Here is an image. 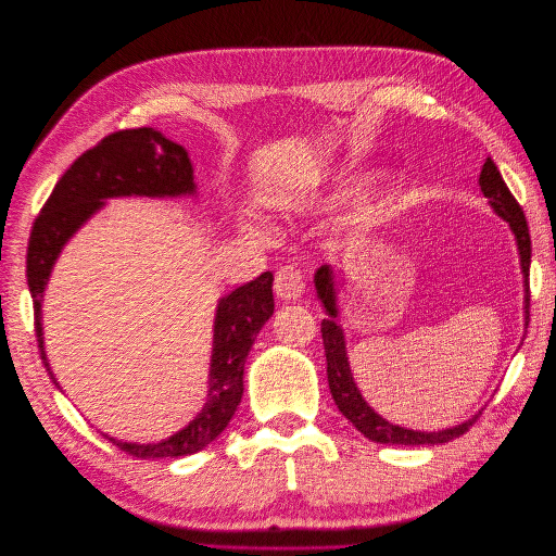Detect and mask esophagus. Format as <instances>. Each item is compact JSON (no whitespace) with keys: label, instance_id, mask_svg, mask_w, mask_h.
I'll use <instances>...</instances> for the list:
<instances>
[{"label":"esophagus","instance_id":"1","mask_svg":"<svg viewBox=\"0 0 556 556\" xmlns=\"http://www.w3.org/2000/svg\"><path fill=\"white\" fill-rule=\"evenodd\" d=\"M274 290L285 302H294L304 292V278L296 266H280L276 271Z\"/></svg>","mask_w":556,"mask_h":556}]
</instances>
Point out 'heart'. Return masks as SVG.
<instances>
[{
    "mask_svg": "<svg viewBox=\"0 0 556 556\" xmlns=\"http://www.w3.org/2000/svg\"><path fill=\"white\" fill-rule=\"evenodd\" d=\"M381 213V207L379 205H369V207H365V219H377V215Z\"/></svg>",
    "mask_w": 556,
    "mask_h": 556,
    "instance_id": "obj_1",
    "label": "heart"
}]
</instances>
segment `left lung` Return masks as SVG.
<instances>
[{
	"instance_id": "obj_1",
	"label": "left lung",
	"mask_w": 556,
	"mask_h": 556,
	"mask_svg": "<svg viewBox=\"0 0 556 556\" xmlns=\"http://www.w3.org/2000/svg\"><path fill=\"white\" fill-rule=\"evenodd\" d=\"M479 187H482L484 197L489 199L493 213L503 217L509 229L515 233L517 250H519V264H521V276H523V318H527L529 327V308H531V288H529V271H531V236H529V224L527 217H523V210L517 203V199L509 193L507 185L503 182V177L496 168V163L486 159L482 175H479ZM315 290H318V299L323 302L325 311L329 318L323 320L320 332H323V343H325V357H327V381L329 390H332V397L337 402L339 412L349 418V421L365 434L367 440L379 442V444H444L454 438H460L463 432H468L470 426L477 421L479 414H475L468 421L438 430V432H421V430H409L402 426L388 424L386 418H381L377 412H374L369 404L365 402L363 393H359L351 363L346 355V337H343V327L339 323V304H337V282H334V271L332 266H320L315 271Z\"/></svg>"
}]
</instances>
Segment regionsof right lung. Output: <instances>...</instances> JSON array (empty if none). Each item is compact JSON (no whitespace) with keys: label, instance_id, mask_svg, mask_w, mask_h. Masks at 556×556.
Wrapping results in <instances>:
<instances>
[{"label":"right lung","instance_id":"obj_1","mask_svg":"<svg viewBox=\"0 0 556 556\" xmlns=\"http://www.w3.org/2000/svg\"><path fill=\"white\" fill-rule=\"evenodd\" d=\"M193 191H197V185H193V168L187 149L154 128H130L108 135L74 161L70 170L58 179L53 193L35 219L27 245V285L35 304L37 346L49 374L51 367L47 351H43L41 302L60 250L108 199H166L187 197ZM271 285L274 274L266 271L219 299L207 400L187 428L156 444L122 442L114 438H110V442L135 458L189 456L213 442L229 426L238 404H241L248 353L254 337L274 315Z\"/></svg>","mask_w":556,"mask_h":556}]
</instances>
